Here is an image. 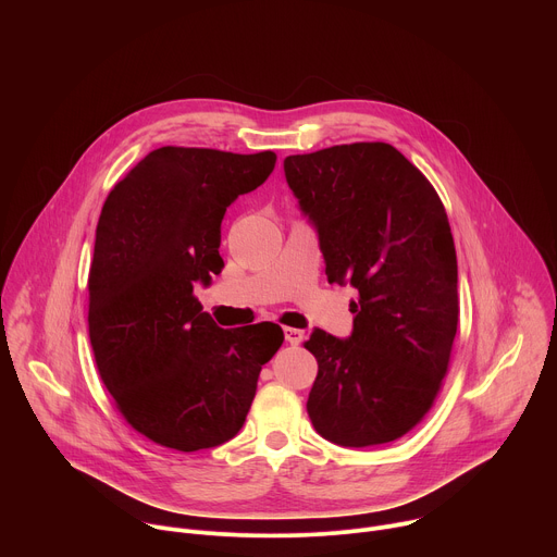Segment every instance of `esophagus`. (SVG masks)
<instances>
[{
	"mask_svg": "<svg viewBox=\"0 0 557 557\" xmlns=\"http://www.w3.org/2000/svg\"><path fill=\"white\" fill-rule=\"evenodd\" d=\"M284 339L290 344V346H299L304 342V331L299 329H284Z\"/></svg>",
	"mask_w": 557,
	"mask_h": 557,
	"instance_id": "obj_1",
	"label": "esophagus"
}]
</instances>
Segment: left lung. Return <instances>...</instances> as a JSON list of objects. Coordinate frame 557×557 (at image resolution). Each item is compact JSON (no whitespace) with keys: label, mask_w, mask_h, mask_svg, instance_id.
<instances>
[{"label":"left lung","mask_w":557,"mask_h":557,"mask_svg":"<svg viewBox=\"0 0 557 557\" xmlns=\"http://www.w3.org/2000/svg\"><path fill=\"white\" fill-rule=\"evenodd\" d=\"M284 174L320 235L331 284L357 288L348 339L314 329L308 417L342 447L408 434L432 408L458 326V267L445 207L387 143L286 156Z\"/></svg>","instance_id":"obj_1"}]
</instances>
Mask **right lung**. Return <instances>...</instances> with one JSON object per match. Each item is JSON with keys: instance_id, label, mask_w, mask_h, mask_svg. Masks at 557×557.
<instances>
[{"instance_id": "1", "label": "right lung", "mask_w": 557, "mask_h": 557, "mask_svg": "<svg viewBox=\"0 0 557 557\" xmlns=\"http://www.w3.org/2000/svg\"><path fill=\"white\" fill-rule=\"evenodd\" d=\"M273 151L161 147L110 191L90 267V344L125 421L149 441L198 451L233 438L260 370L284 342L277 324L220 329L194 286L224 267L226 207L273 172Z\"/></svg>"}]
</instances>
